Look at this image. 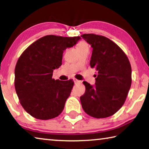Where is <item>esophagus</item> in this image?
Segmentation results:
<instances>
[{
    "mask_svg": "<svg viewBox=\"0 0 149 149\" xmlns=\"http://www.w3.org/2000/svg\"><path fill=\"white\" fill-rule=\"evenodd\" d=\"M74 84H77V83H79L80 81L77 80L76 79H74Z\"/></svg>",
    "mask_w": 149,
    "mask_h": 149,
    "instance_id": "esophagus-1",
    "label": "esophagus"
}]
</instances>
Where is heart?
<instances>
[{"instance_id":"b5f03b06","label":"heart","mask_w":149,"mask_h":149,"mask_svg":"<svg viewBox=\"0 0 149 149\" xmlns=\"http://www.w3.org/2000/svg\"><path fill=\"white\" fill-rule=\"evenodd\" d=\"M85 48H88V45L87 43L84 41H80L79 42H78L77 45V50H80V49H85Z\"/></svg>"}]
</instances>
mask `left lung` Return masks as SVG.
I'll use <instances>...</instances> for the list:
<instances>
[{
  "mask_svg": "<svg viewBox=\"0 0 149 149\" xmlns=\"http://www.w3.org/2000/svg\"><path fill=\"white\" fill-rule=\"evenodd\" d=\"M93 48L91 68L97 72L95 85L84 81L85 92L80 97L83 109L96 118L111 116L125 101L132 85V67L124 52L107 37L81 35Z\"/></svg>",
  "mask_w": 149,
  "mask_h": 149,
  "instance_id": "8db88e82",
  "label": "left lung"
}]
</instances>
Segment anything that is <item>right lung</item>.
Listing matches in <instances>:
<instances>
[{"label": "right lung", "instance_id": "obj_1", "mask_svg": "<svg viewBox=\"0 0 149 149\" xmlns=\"http://www.w3.org/2000/svg\"><path fill=\"white\" fill-rule=\"evenodd\" d=\"M80 39L46 35L19 56L15 68V89L20 104L31 116L46 120L62 112L74 83L52 79V73L62 65L64 50Z\"/></svg>", "mask_w": 149, "mask_h": 149}]
</instances>
